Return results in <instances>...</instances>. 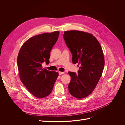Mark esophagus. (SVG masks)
I'll return each instance as SVG.
<instances>
[{
	"label": "esophagus",
	"mask_w": 125,
	"mask_h": 125,
	"mask_svg": "<svg viewBox=\"0 0 125 125\" xmlns=\"http://www.w3.org/2000/svg\"><path fill=\"white\" fill-rule=\"evenodd\" d=\"M64 74V72H59V75H63V74Z\"/></svg>",
	"instance_id": "1"
}]
</instances>
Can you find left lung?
<instances>
[{"instance_id":"8db88e82","label":"left lung","mask_w":125,"mask_h":125,"mask_svg":"<svg viewBox=\"0 0 125 125\" xmlns=\"http://www.w3.org/2000/svg\"><path fill=\"white\" fill-rule=\"evenodd\" d=\"M63 38L72 54V62L81 65L78 74L69 72L70 94L77 98H83L94 90L104 67L103 52L100 43L93 34L80 31L64 32Z\"/></svg>"}]
</instances>
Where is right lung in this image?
<instances>
[{"label":"right lung","mask_w":125,"mask_h":125,"mask_svg":"<svg viewBox=\"0 0 125 125\" xmlns=\"http://www.w3.org/2000/svg\"><path fill=\"white\" fill-rule=\"evenodd\" d=\"M59 31L35 35L22 45L17 57L19 75L22 83L34 96L49 95L59 74L42 69V63H49L50 52L57 41Z\"/></svg>","instance_id":"right-lung-1"}]
</instances>
